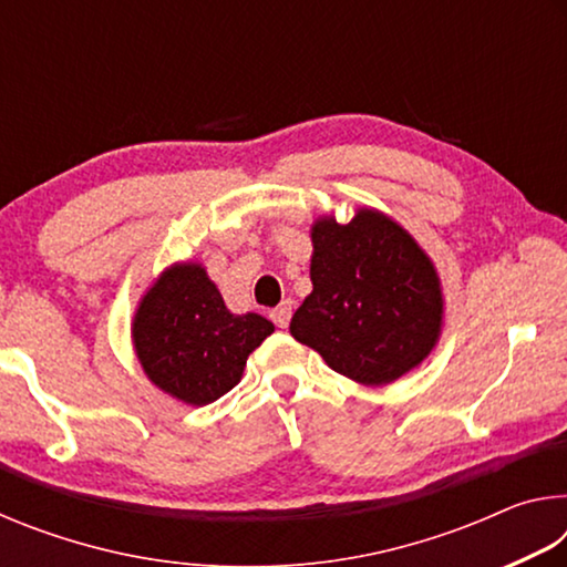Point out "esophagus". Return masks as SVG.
<instances>
[{
	"label": "esophagus",
	"mask_w": 567,
	"mask_h": 567,
	"mask_svg": "<svg viewBox=\"0 0 567 567\" xmlns=\"http://www.w3.org/2000/svg\"><path fill=\"white\" fill-rule=\"evenodd\" d=\"M270 318H272V322L277 324V328H287V324H290V318H292V300H282L280 305L275 307V310L270 312Z\"/></svg>",
	"instance_id": "obj_1"
}]
</instances>
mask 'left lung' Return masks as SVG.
Listing matches in <instances>:
<instances>
[{"mask_svg":"<svg viewBox=\"0 0 567 567\" xmlns=\"http://www.w3.org/2000/svg\"><path fill=\"white\" fill-rule=\"evenodd\" d=\"M312 292L292 315L297 342L360 385H390L435 350L443 332V285L430 255L375 207L350 223H312Z\"/></svg>","mask_w":567,"mask_h":567,"instance_id":"obj_1","label":"left lung"}]
</instances>
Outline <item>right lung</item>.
<instances>
[{
	"mask_svg": "<svg viewBox=\"0 0 567 567\" xmlns=\"http://www.w3.org/2000/svg\"><path fill=\"white\" fill-rule=\"evenodd\" d=\"M272 332L262 315L229 312L203 262L165 267L132 318L134 354L152 385L195 408L233 390Z\"/></svg>",
	"mask_w": 567,
	"mask_h": 567,
	"instance_id": "1",
	"label": "right lung"
}]
</instances>
